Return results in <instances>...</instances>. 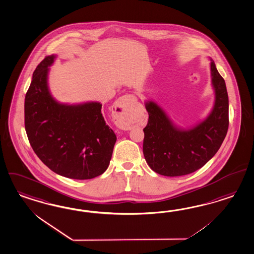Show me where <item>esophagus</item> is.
I'll use <instances>...</instances> for the list:
<instances>
[{
	"instance_id": "34e87169",
	"label": "esophagus",
	"mask_w": 254,
	"mask_h": 254,
	"mask_svg": "<svg viewBox=\"0 0 254 254\" xmlns=\"http://www.w3.org/2000/svg\"><path fill=\"white\" fill-rule=\"evenodd\" d=\"M136 101V97L134 94H125L124 96L120 97L118 101L115 104V109H116L117 118L115 124L117 126H119L122 129H130V124H129V111Z\"/></svg>"
}]
</instances>
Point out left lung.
Instances as JSON below:
<instances>
[{
	"instance_id": "left-lung-1",
	"label": "left lung",
	"mask_w": 254,
	"mask_h": 254,
	"mask_svg": "<svg viewBox=\"0 0 254 254\" xmlns=\"http://www.w3.org/2000/svg\"><path fill=\"white\" fill-rule=\"evenodd\" d=\"M215 103L209 117L190 130L175 127L154 102H146L148 122L144 128L143 152L157 174L181 176L196 172L216 154L228 130V94L225 80L210 62Z\"/></svg>"
}]
</instances>
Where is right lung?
Returning <instances> with one entry per match:
<instances>
[{"mask_svg":"<svg viewBox=\"0 0 254 254\" xmlns=\"http://www.w3.org/2000/svg\"><path fill=\"white\" fill-rule=\"evenodd\" d=\"M55 56L37 65L25 97V129L39 159L56 174L92 179L109 165L117 136L97 102L77 106L56 101L47 86L48 66Z\"/></svg>","mask_w":254,"mask_h":254,"instance_id":"1","label":"right lung"}]
</instances>
